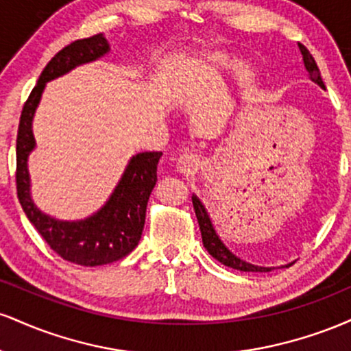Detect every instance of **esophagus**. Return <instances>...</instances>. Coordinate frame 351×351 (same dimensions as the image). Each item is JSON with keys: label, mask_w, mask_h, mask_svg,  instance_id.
I'll return each instance as SVG.
<instances>
[{"label": "esophagus", "mask_w": 351, "mask_h": 351, "mask_svg": "<svg viewBox=\"0 0 351 351\" xmlns=\"http://www.w3.org/2000/svg\"><path fill=\"white\" fill-rule=\"evenodd\" d=\"M176 167H178L180 173H183V175H193L199 168V156L191 152L183 153V155H180Z\"/></svg>", "instance_id": "obj_1"}]
</instances>
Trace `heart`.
<instances>
[{
    "instance_id": "1",
    "label": "heart",
    "mask_w": 351,
    "mask_h": 351,
    "mask_svg": "<svg viewBox=\"0 0 351 351\" xmlns=\"http://www.w3.org/2000/svg\"><path fill=\"white\" fill-rule=\"evenodd\" d=\"M209 60H211V62H215V60H217V59H215V58H213V59H209Z\"/></svg>"
}]
</instances>
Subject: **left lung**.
Masks as SVG:
<instances>
[{
  "label": "left lung",
  "mask_w": 351,
  "mask_h": 351,
  "mask_svg": "<svg viewBox=\"0 0 351 351\" xmlns=\"http://www.w3.org/2000/svg\"><path fill=\"white\" fill-rule=\"evenodd\" d=\"M299 49L302 52V56H304L305 69L308 71L310 79H312L313 82H317L320 87H325L324 80H322V77H320V71H318L315 59L312 58V54H310L308 49L305 46H300L299 44ZM191 199H193V208H195V213H196V219H198V224H199V231H201V237H203L204 247H206V251L211 254L216 261H219L221 264L228 265V267L237 269V271H243V272H269V271H272L271 267H259V265H252V264L245 263V261H241L239 257H236L234 254L229 251L226 245L221 243L219 237H217L215 228H213V224H211V219H209L206 209H204L203 204H201V201L196 198L195 195L191 196Z\"/></svg>",
  "instance_id": "left-lung-1"
}]
</instances>
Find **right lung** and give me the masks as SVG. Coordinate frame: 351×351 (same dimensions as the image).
<instances>
[{"label":"right lung","instance_id":"obj_1","mask_svg":"<svg viewBox=\"0 0 351 351\" xmlns=\"http://www.w3.org/2000/svg\"><path fill=\"white\" fill-rule=\"evenodd\" d=\"M107 51L108 44L102 34L77 39L60 49L44 67L38 84L24 102L16 138V191L23 211L52 251L64 261L86 267L115 263L136 247L145 226L148 198L156 183V165L162 152L135 155L106 206L77 223L58 221L34 206L29 196L27 156L34 148L31 123L46 82L75 66L99 59Z\"/></svg>","mask_w":351,"mask_h":351}]
</instances>
